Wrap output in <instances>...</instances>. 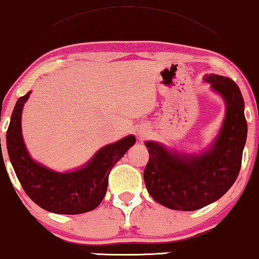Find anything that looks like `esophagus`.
I'll list each match as a JSON object with an SVG mask.
<instances>
[{
    "mask_svg": "<svg viewBox=\"0 0 259 259\" xmlns=\"http://www.w3.org/2000/svg\"><path fill=\"white\" fill-rule=\"evenodd\" d=\"M141 134H142V133H141Z\"/></svg>",
    "mask_w": 259,
    "mask_h": 259,
    "instance_id": "esophagus-1",
    "label": "esophagus"
}]
</instances>
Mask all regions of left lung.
<instances>
[{
  "mask_svg": "<svg viewBox=\"0 0 259 259\" xmlns=\"http://www.w3.org/2000/svg\"><path fill=\"white\" fill-rule=\"evenodd\" d=\"M203 80L226 103L224 124L210 148L190 155L153 141L146 142L149 153L143 172L147 190L156 202L175 210H196L218 201L234 184L241 167L247 136L241 92L233 80L220 75H205Z\"/></svg>",
  "mask_w": 259,
  "mask_h": 259,
  "instance_id": "obj_1",
  "label": "left lung"
}]
</instances>
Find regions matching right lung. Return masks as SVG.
<instances>
[{
    "mask_svg": "<svg viewBox=\"0 0 259 259\" xmlns=\"http://www.w3.org/2000/svg\"><path fill=\"white\" fill-rule=\"evenodd\" d=\"M29 93L16 101L6 135L9 159L22 189L35 204L48 211L74 215L93 210L105 197L110 171L135 143V136L129 135L103 147L76 171H52L29 156L22 140L21 113Z\"/></svg>",
    "mask_w": 259,
    "mask_h": 259,
    "instance_id": "add662e5",
    "label": "right lung"
}]
</instances>
